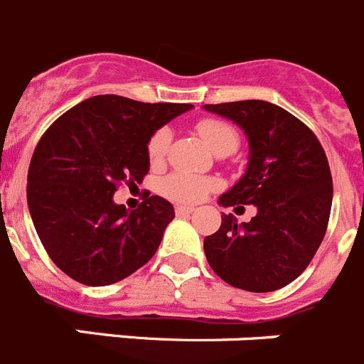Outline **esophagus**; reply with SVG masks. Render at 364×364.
<instances>
[{"label": "esophagus", "mask_w": 364, "mask_h": 364, "mask_svg": "<svg viewBox=\"0 0 364 364\" xmlns=\"http://www.w3.org/2000/svg\"><path fill=\"white\" fill-rule=\"evenodd\" d=\"M194 210H196L194 206H185V205L176 206V214L178 215H188V214H192Z\"/></svg>", "instance_id": "obj_1"}]
</instances>
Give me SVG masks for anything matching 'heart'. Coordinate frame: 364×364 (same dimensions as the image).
I'll return each mask as SVG.
<instances>
[{"mask_svg": "<svg viewBox=\"0 0 364 364\" xmlns=\"http://www.w3.org/2000/svg\"><path fill=\"white\" fill-rule=\"evenodd\" d=\"M196 130L201 136L203 141L208 145V149L214 154H230L237 149L239 136L235 129L228 123L221 119H214V117H205L196 123ZM170 143V132L166 129H159L150 136L149 143H146V156H149L150 165H159L163 163L166 156V149ZM215 186L214 179L199 178V176L183 174V172H176V174L166 176L161 181V192L168 198L176 199L181 203H192L199 201L205 198L208 192Z\"/></svg>", "mask_w": 364, "mask_h": 364, "instance_id": "heart-1", "label": "heart"}]
</instances>
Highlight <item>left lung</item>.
<instances>
[{"instance_id":"1","label":"left lung","mask_w":364,"mask_h":364,"mask_svg":"<svg viewBox=\"0 0 364 364\" xmlns=\"http://www.w3.org/2000/svg\"><path fill=\"white\" fill-rule=\"evenodd\" d=\"M248 137L247 172L219 205H254L257 214L237 225L232 214L205 237L212 270L248 292H274L309 267L325 237L332 208V174L316 134L284 109L247 100L205 105ZM235 208V210H237Z\"/></svg>"}]
</instances>
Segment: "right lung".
Returning <instances> with one entry per match:
<instances>
[{
	"instance_id": "add662e5",
	"label": "right lung",
	"mask_w": 364,
	"mask_h": 364,
	"mask_svg": "<svg viewBox=\"0 0 364 364\" xmlns=\"http://www.w3.org/2000/svg\"><path fill=\"white\" fill-rule=\"evenodd\" d=\"M190 109L105 94L72 107L41 136L28 166V210L48 257L68 277L105 287L152 259L174 206L150 196L129 212L112 196L121 183L143 181L150 136Z\"/></svg>"
}]
</instances>
